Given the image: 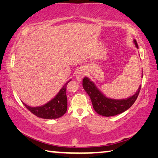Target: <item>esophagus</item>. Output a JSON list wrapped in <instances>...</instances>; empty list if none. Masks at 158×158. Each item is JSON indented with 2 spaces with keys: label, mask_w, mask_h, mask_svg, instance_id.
I'll return each instance as SVG.
<instances>
[{
  "label": "esophagus",
  "mask_w": 158,
  "mask_h": 158,
  "mask_svg": "<svg viewBox=\"0 0 158 158\" xmlns=\"http://www.w3.org/2000/svg\"><path fill=\"white\" fill-rule=\"evenodd\" d=\"M85 76V71L83 69H79L77 70L76 73V80L77 81H81V80Z\"/></svg>",
  "instance_id": "34e87169"
}]
</instances>
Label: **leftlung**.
Segmentation results:
<instances>
[{"instance_id":"left-lung-1","label":"left lung","mask_w":158,"mask_h":158,"mask_svg":"<svg viewBox=\"0 0 158 158\" xmlns=\"http://www.w3.org/2000/svg\"><path fill=\"white\" fill-rule=\"evenodd\" d=\"M133 42L135 47L138 48L136 41L134 40ZM82 86L90 98L94 111L98 114L104 116H113L127 111L136 100L141 87V85H140L136 93L130 98L122 99H114L106 98L99 91L94 82L91 81L88 77H85L82 80Z\"/></svg>"}]
</instances>
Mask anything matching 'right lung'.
<instances>
[{
  "mask_svg": "<svg viewBox=\"0 0 158 158\" xmlns=\"http://www.w3.org/2000/svg\"><path fill=\"white\" fill-rule=\"evenodd\" d=\"M71 81V80H70L66 82V83L60 89L59 93L56 95L55 98L44 105L32 107V106L27 105L25 103H23V104L33 114L40 118H46V119L59 118L64 115L67 111L66 87L67 84Z\"/></svg>",
  "mask_w": 158,
  "mask_h": 158,
  "instance_id": "1",
  "label": "right lung"
}]
</instances>
